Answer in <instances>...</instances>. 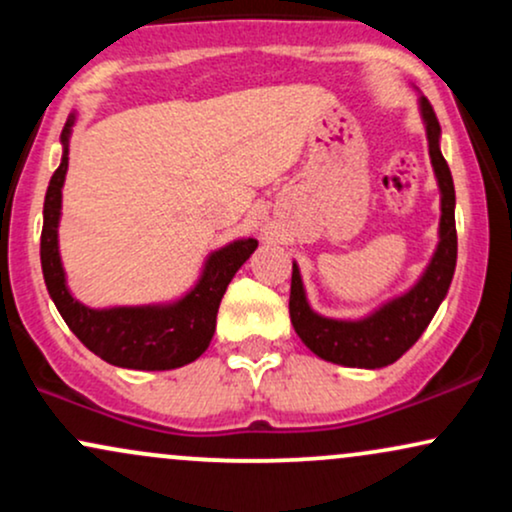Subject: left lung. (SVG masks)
Masks as SVG:
<instances>
[{
    "mask_svg": "<svg viewBox=\"0 0 512 512\" xmlns=\"http://www.w3.org/2000/svg\"><path fill=\"white\" fill-rule=\"evenodd\" d=\"M419 108L426 125L428 156H431L440 190V240L421 279L407 293L383 303L361 320H334V317H325L310 308L301 269L293 262L289 298L293 330L315 356L339 363V366L383 368L395 363L424 334L438 305L448 296L452 274H455V185H452L448 163L440 154V125L428 98H419Z\"/></svg>",
    "mask_w": 512,
    "mask_h": 512,
    "instance_id": "obj_1",
    "label": "left lung"
}]
</instances>
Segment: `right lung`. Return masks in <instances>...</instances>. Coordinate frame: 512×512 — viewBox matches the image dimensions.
Here are the masks:
<instances>
[{"label":"right lung","instance_id":"add662e5","mask_svg":"<svg viewBox=\"0 0 512 512\" xmlns=\"http://www.w3.org/2000/svg\"><path fill=\"white\" fill-rule=\"evenodd\" d=\"M76 115L62 129V163L50 178L43 207L40 264L45 286L57 310L79 342L103 361L132 370H170L192 363L207 351L216 330V313L228 284L255 252V238H240L214 250L197 284L173 303L88 308L72 296L60 257L57 226L62 216V187L69 166V137Z\"/></svg>","mask_w":512,"mask_h":512}]
</instances>
